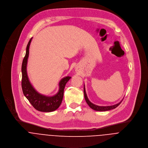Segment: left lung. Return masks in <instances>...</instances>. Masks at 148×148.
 <instances>
[{"instance_id": "1", "label": "left lung", "mask_w": 148, "mask_h": 148, "mask_svg": "<svg viewBox=\"0 0 148 148\" xmlns=\"http://www.w3.org/2000/svg\"><path fill=\"white\" fill-rule=\"evenodd\" d=\"M84 97H85V99L86 100V102L87 103V104H88V106L93 110H95V111H109L111 110H113L115 109V108H116L122 101V100L119 102V103L115 104L114 106H99L97 105H95L94 104H93L92 103H91L89 100L88 98V96L86 95V91H85V85H84Z\"/></svg>"}]
</instances>
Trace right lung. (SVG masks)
Here are the masks:
<instances>
[{"label": "right lung", "mask_w": 148, "mask_h": 148, "mask_svg": "<svg viewBox=\"0 0 148 148\" xmlns=\"http://www.w3.org/2000/svg\"><path fill=\"white\" fill-rule=\"evenodd\" d=\"M32 38L29 40L27 47L25 56L22 64V88L24 96L29 100L32 106L37 111L44 112H52L57 110L60 106L63 97L64 89L67 82L71 78L66 77L62 78L59 84L58 92L53 96H46L38 93L30 84L27 74V63L29 53V46Z\"/></svg>", "instance_id": "obj_1"}]
</instances>
